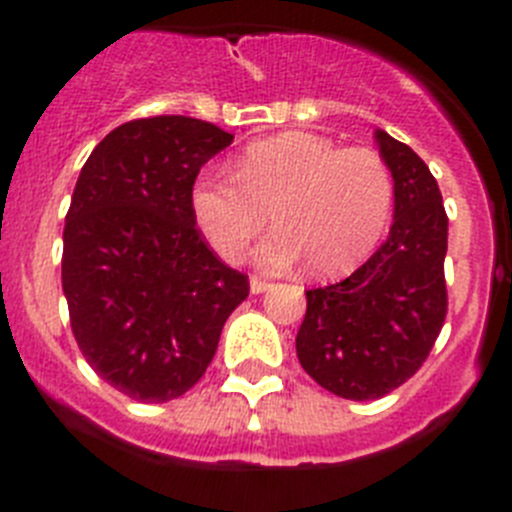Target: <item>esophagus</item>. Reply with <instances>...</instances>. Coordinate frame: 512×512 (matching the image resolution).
Here are the masks:
<instances>
[{"label": "esophagus", "mask_w": 512, "mask_h": 512, "mask_svg": "<svg viewBox=\"0 0 512 512\" xmlns=\"http://www.w3.org/2000/svg\"><path fill=\"white\" fill-rule=\"evenodd\" d=\"M269 287H271L269 279L251 277V292H253V295H261V292H266V289H269Z\"/></svg>", "instance_id": "34e87169"}]
</instances>
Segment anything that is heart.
Here are the masks:
<instances>
[{
	"instance_id": "1",
	"label": "heart",
	"mask_w": 512,
	"mask_h": 512,
	"mask_svg": "<svg viewBox=\"0 0 512 512\" xmlns=\"http://www.w3.org/2000/svg\"><path fill=\"white\" fill-rule=\"evenodd\" d=\"M395 205V179L369 148H341L312 133L251 143L233 169L210 171L192 187L194 223L212 251L238 261L264 230L259 261L284 269L305 259L315 277L356 269L382 241Z\"/></svg>"
}]
</instances>
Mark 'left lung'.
I'll list each match as a JSON object with an SVG mask.
<instances>
[{
    "label": "left lung",
    "instance_id": "8db88e82",
    "mask_svg": "<svg viewBox=\"0 0 512 512\" xmlns=\"http://www.w3.org/2000/svg\"><path fill=\"white\" fill-rule=\"evenodd\" d=\"M395 179V223L343 282L307 289L297 359L343 400H379L418 372L446 320L449 217L431 169L410 146L374 133Z\"/></svg>",
    "mask_w": 512,
    "mask_h": 512
}]
</instances>
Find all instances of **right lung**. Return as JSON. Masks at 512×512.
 <instances>
[{
	"label": "right lung",
	"mask_w": 512,
	"mask_h": 512,
	"mask_svg": "<svg viewBox=\"0 0 512 512\" xmlns=\"http://www.w3.org/2000/svg\"><path fill=\"white\" fill-rule=\"evenodd\" d=\"M230 143L212 122L140 117L76 182L61 259L71 330L94 372L138 402L192 390L248 297L246 274L217 259L192 215L194 179Z\"/></svg>",
	"instance_id": "1"
}]
</instances>
